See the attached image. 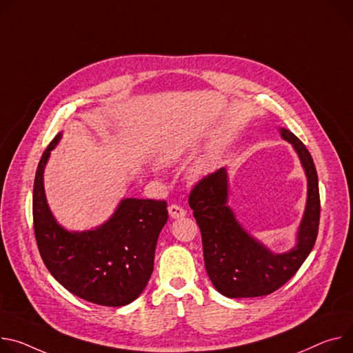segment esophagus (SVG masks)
<instances>
[{"label": "esophagus", "mask_w": 353, "mask_h": 353, "mask_svg": "<svg viewBox=\"0 0 353 353\" xmlns=\"http://www.w3.org/2000/svg\"><path fill=\"white\" fill-rule=\"evenodd\" d=\"M169 215L172 216V218H183L184 215H185V210L184 208H181L180 205H177V204H172V205H169Z\"/></svg>", "instance_id": "34e87169"}]
</instances>
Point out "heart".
Listing matches in <instances>:
<instances>
[{"label":"heart","mask_w":353,"mask_h":353,"mask_svg":"<svg viewBox=\"0 0 353 353\" xmlns=\"http://www.w3.org/2000/svg\"><path fill=\"white\" fill-rule=\"evenodd\" d=\"M214 163H215V157H214L212 154H210V156H207V157H204V159L200 160L199 165L196 166V172H197L199 174H203V173L208 172V170L214 166Z\"/></svg>","instance_id":"obj_1"}]
</instances>
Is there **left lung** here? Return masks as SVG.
Masks as SVG:
<instances>
[{
  "instance_id": "1",
  "label": "left lung",
  "mask_w": 353,
  "mask_h": 353,
  "mask_svg": "<svg viewBox=\"0 0 353 353\" xmlns=\"http://www.w3.org/2000/svg\"><path fill=\"white\" fill-rule=\"evenodd\" d=\"M280 135L296 149L307 176V204L297 243L273 253L250 236L228 207V173L222 168L204 176L191 190L188 205L199 223L204 265L216 290L230 299L268 296L290 280L314 248L319 225L318 176L305 145L285 128Z\"/></svg>"
}]
</instances>
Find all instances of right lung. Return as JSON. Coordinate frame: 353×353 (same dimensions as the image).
<instances>
[{
	"instance_id": "add662e5",
	"label": "right lung",
	"mask_w": 353,
	"mask_h": 353,
	"mask_svg": "<svg viewBox=\"0 0 353 353\" xmlns=\"http://www.w3.org/2000/svg\"><path fill=\"white\" fill-rule=\"evenodd\" d=\"M57 134L43 152L34 183V230L42 261L50 274L74 296L107 307L137 300L153 272L154 249L168 222L166 201L123 199L101 227L69 232L52 215L43 172Z\"/></svg>"
}]
</instances>
